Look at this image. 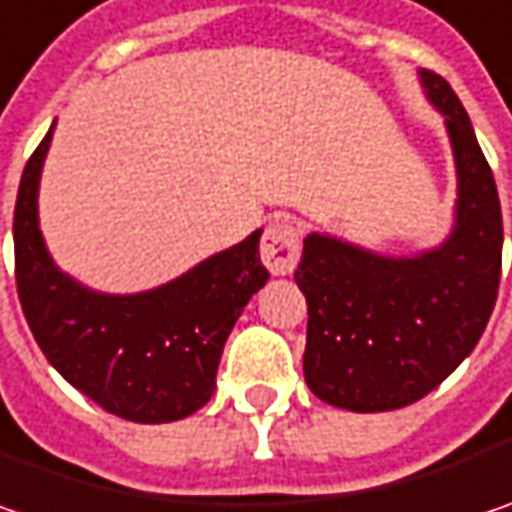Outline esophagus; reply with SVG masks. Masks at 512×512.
<instances>
[{
    "label": "esophagus",
    "instance_id": "1",
    "mask_svg": "<svg viewBox=\"0 0 512 512\" xmlns=\"http://www.w3.org/2000/svg\"><path fill=\"white\" fill-rule=\"evenodd\" d=\"M301 257V234L289 220H278L266 228L260 240V260L272 275H289Z\"/></svg>",
    "mask_w": 512,
    "mask_h": 512
}]
</instances>
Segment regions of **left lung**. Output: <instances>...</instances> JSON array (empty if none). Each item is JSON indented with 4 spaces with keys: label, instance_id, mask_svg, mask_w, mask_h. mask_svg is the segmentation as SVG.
Listing matches in <instances>:
<instances>
[{
    "label": "left lung",
    "instance_id": "left-lung-1",
    "mask_svg": "<svg viewBox=\"0 0 512 512\" xmlns=\"http://www.w3.org/2000/svg\"><path fill=\"white\" fill-rule=\"evenodd\" d=\"M446 118L458 170L452 234L429 252L385 257L330 234H307L295 284L307 298L304 379L347 411H391L423 400L478 345L501 278V202L464 104L420 69Z\"/></svg>",
    "mask_w": 512,
    "mask_h": 512
}]
</instances>
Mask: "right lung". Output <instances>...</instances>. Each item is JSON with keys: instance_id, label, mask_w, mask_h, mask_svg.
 <instances>
[{"instance_id": "1", "label": "right lung", "mask_w": 512, "mask_h": 512, "mask_svg": "<svg viewBox=\"0 0 512 512\" xmlns=\"http://www.w3.org/2000/svg\"><path fill=\"white\" fill-rule=\"evenodd\" d=\"M54 124L22 170L14 208L16 292L46 359L98 406L133 423H173L217 385L228 333L269 272L260 234L211 255L165 286L106 295L77 284L48 255L37 191Z\"/></svg>"}]
</instances>
